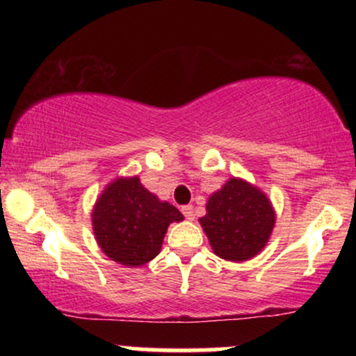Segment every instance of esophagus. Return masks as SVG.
Here are the masks:
<instances>
[{
  "mask_svg": "<svg viewBox=\"0 0 356 356\" xmlns=\"http://www.w3.org/2000/svg\"><path fill=\"white\" fill-rule=\"evenodd\" d=\"M181 211H182L184 218H186V219H189V220L194 219V207H192V206H182Z\"/></svg>",
  "mask_w": 356,
  "mask_h": 356,
  "instance_id": "1",
  "label": "esophagus"
}]
</instances>
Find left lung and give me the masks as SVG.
<instances>
[{
	"mask_svg": "<svg viewBox=\"0 0 356 356\" xmlns=\"http://www.w3.org/2000/svg\"><path fill=\"white\" fill-rule=\"evenodd\" d=\"M206 211L199 222L214 254L227 261H248L263 251L276 220L266 194L236 177L207 199Z\"/></svg>",
	"mask_w": 356,
	"mask_h": 356,
	"instance_id": "8db88e82",
	"label": "left lung"
}]
</instances>
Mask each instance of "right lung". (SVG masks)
<instances>
[{
  "mask_svg": "<svg viewBox=\"0 0 356 356\" xmlns=\"http://www.w3.org/2000/svg\"><path fill=\"white\" fill-rule=\"evenodd\" d=\"M184 216L172 204L159 201L138 177H118L97 199L92 226L102 251L124 266H142L161 252L170 222Z\"/></svg>",
  "mask_w": 356,
  "mask_h": 356,
  "instance_id": "add662e5",
  "label": "right lung"
}]
</instances>
